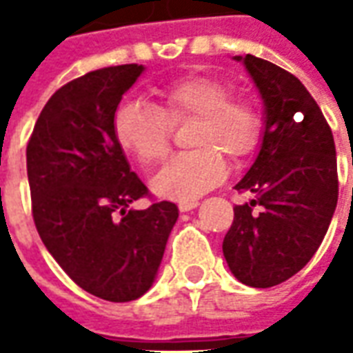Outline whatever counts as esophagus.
I'll return each instance as SVG.
<instances>
[{
	"label": "esophagus",
	"instance_id": "esophagus-1",
	"mask_svg": "<svg viewBox=\"0 0 353 353\" xmlns=\"http://www.w3.org/2000/svg\"><path fill=\"white\" fill-rule=\"evenodd\" d=\"M199 206V200L192 199V200H179V204H177V208H179V212H191V210H194V208Z\"/></svg>",
	"mask_w": 353,
	"mask_h": 353
}]
</instances>
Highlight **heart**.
<instances>
[{
	"label": "heart",
	"mask_w": 353,
	"mask_h": 353,
	"mask_svg": "<svg viewBox=\"0 0 353 353\" xmlns=\"http://www.w3.org/2000/svg\"><path fill=\"white\" fill-rule=\"evenodd\" d=\"M159 105L128 100L119 105L113 134L119 147L141 166L161 162L172 145V124L194 121L189 153L176 154L153 177V191L172 200H191L217 185L225 159L242 162L259 147L263 117L255 103L232 98L229 83L191 75L157 88Z\"/></svg>",
	"instance_id": "b5f03b06"
}]
</instances>
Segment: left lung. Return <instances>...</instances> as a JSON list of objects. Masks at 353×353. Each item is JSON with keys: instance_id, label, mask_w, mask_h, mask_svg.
<instances>
[{"instance_id": "8db88e82", "label": "left lung", "mask_w": 353, "mask_h": 353, "mask_svg": "<svg viewBox=\"0 0 353 353\" xmlns=\"http://www.w3.org/2000/svg\"><path fill=\"white\" fill-rule=\"evenodd\" d=\"M234 60L244 62L259 90L265 130L257 159L234 187L255 199L234 208L223 255L236 280L272 288L314 257L333 219L339 200L334 139L295 75L252 54Z\"/></svg>"}]
</instances>
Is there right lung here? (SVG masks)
I'll list each match as a JSON object with an SVG mask.
<instances>
[{"instance_id":"obj_1","label":"right lung","mask_w":353,"mask_h":353,"mask_svg":"<svg viewBox=\"0 0 353 353\" xmlns=\"http://www.w3.org/2000/svg\"><path fill=\"white\" fill-rule=\"evenodd\" d=\"M143 65L101 68L58 88L26 147L32 214L43 244L90 295L136 301L153 285L177 221L174 202L147 196L119 147L113 119Z\"/></svg>"}]
</instances>
